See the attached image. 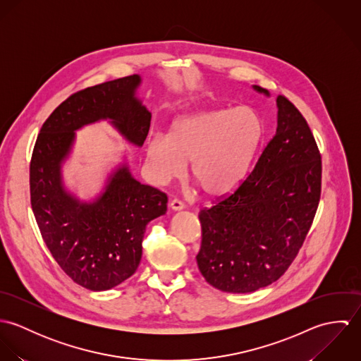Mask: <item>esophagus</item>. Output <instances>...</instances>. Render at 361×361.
I'll list each match as a JSON object with an SVG mask.
<instances>
[{
    "label": "esophagus",
    "instance_id": "obj_1",
    "mask_svg": "<svg viewBox=\"0 0 361 361\" xmlns=\"http://www.w3.org/2000/svg\"><path fill=\"white\" fill-rule=\"evenodd\" d=\"M169 207H171V209H173V211H179V209H183V208H185V204H183L180 200L173 199V200H171Z\"/></svg>",
    "mask_w": 361,
    "mask_h": 361
}]
</instances>
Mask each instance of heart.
Here are the masks:
<instances>
[{
  "label": "heart",
  "instance_id": "1",
  "mask_svg": "<svg viewBox=\"0 0 361 361\" xmlns=\"http://www.w3.org/2000/svg\"><path fill=\"white\" fill-rule=\"evenodd\" d=\"M262 139L264 122L253 108L208 109L176 119L169 136L152 135L147 162L158 183L180 176L190 162V178L207 197H224L246 178Z\"/></svg>",
  "mask_w": 361,
  "mask_h": 361
}]
</instances>
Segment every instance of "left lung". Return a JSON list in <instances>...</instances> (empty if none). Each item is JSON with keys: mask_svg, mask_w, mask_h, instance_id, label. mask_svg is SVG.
<instances>
[{"mask_svg": "<svg viewBox=\"0 0 361 361\" xmlns=\"http://www.w3.org/2000/svg\"><path fill=\"white\" fill-rule=\"evenodd\" d=\"M276 105V133L252 172L199 214L197 265L222 292L249 293L279 279L302 249L319 203L322 164L309 123L285 96Z\"/></svg>", "mask_w": 361, "mask_h": 361, "instance_id": "left-lung-1", "label": "left lung"}]
</instances>
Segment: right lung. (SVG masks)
I'll return each mask as SVG.
<instances>
[{
  "label": "right lung",
  "mask_w": 361,
  "mask_h": 361,
  "mask_svg": "<svg viewBox=\"0 0 361 361\" xmlns=\"http://www.w3.org/2000/svg\"><path fill=\"white\" fill-rule=\"evenodd\" d=\"M139 75L96 85L69 96L43 123L30 161V203L42 238L62 271L78 285L108 290L135 274L146 225L166 211L164 192L118 168L93 203L65 192L61 162L75 130L100 119L136 146H143L152 114L135 97Z\"/></svg>",
  "instance_id": "right-lung-1"
}]
</instances>
